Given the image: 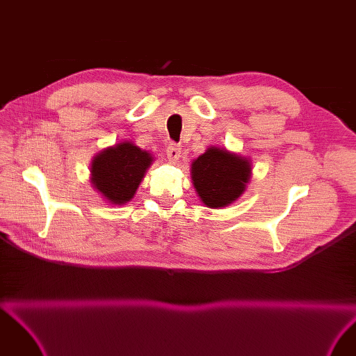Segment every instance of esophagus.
Masks as SVG:
<instances>
[{
  "instance_id": "1",
  "label": "esophagus",
  "mask_w": 356,
  "mask_h": 356,
  "mask_svg": "<svg viewBox=\"0 0 356 356\" xmlns=\"http://www.w3.org/2000/svg\"><path fill=\"white\" fill-rule=\"evenodd\" d=\"M165 153H167L168 161L176 163L179 160V157H180V147L177 144H175V143H170V144L167 145Z\"/></svg>"
}]
</instances>
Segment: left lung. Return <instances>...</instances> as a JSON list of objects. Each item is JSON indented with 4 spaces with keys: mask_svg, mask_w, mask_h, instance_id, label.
Returning <instances> with one entry per match:
<instances>
[{
    "mask_svg": "<svg viewBox=\"0 0 356 356\" xmlns=\"http://www.w3.org/2000/svg\"><path fill=\"white\" fill-rule=\"evenodd\" d=\"M251 177L248 159L211 147L192 163V180L200 200L208 208H225L247 189Z\"/></svg>",
    "mask_w": 356,
    "mask_h": 356,
    "instance_id": "obj_1",
    "label": "left lung"
}]
</instances>
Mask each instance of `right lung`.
I'll use <instances>...</instances> for the list:
<instances>
[{"mask_svg": "<svg viewBox=\"0 0 356 356\" xmlns=\"http://www.w3.org/2000/svg\"><path fill=\"white\" fill-rule=\"evenodd\" d=\"M153 157L131 141L102 149L92 160L90 183L109 203L124 204L134 197Z\"/></svg>", "mask_w": 356, "mask_h": 356, "instance_id": "1", "label": "right lung"}]
</instances>
